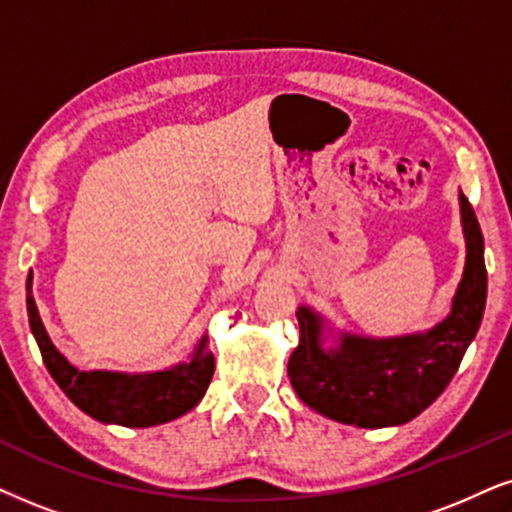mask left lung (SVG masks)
<instances>
[{
    "mask_svg": "<svg viewBox=\"0 0 512 512\" xmlns=\"http://www.w3.org/2000/svg\"><path fill=\"white\" fill-rule=\"evenodd\" d=\"M465 267L449 314L428 331L368 338L333 328L326 316L300 304V345L288 378L309 409L354 428H392L420 416L451 383L465 349L480 331L487 304L484 238L463 193Z\"/></svg>",
    "mask_w": 512,
    "mask_h": 512,
    "instance_id": "obj_1",
    "label": "left lung"
}]
</instances>
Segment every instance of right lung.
<instances>
[{
	"instance_id": "add662e5",
	"label": "right lung",
	"mask_w": 512,
	"mask_h": 512,
	"mask_svg": "<svg viewBox=\"0 0 512 512\" xmlns=\"http://www.w3.org/2000/svg\"><path fill=\"white\" fill-rule=\"evenodd\" d=\"M30 331L40 345L44 366L66 392L77 409L106 425L151 428L170 423L196 409L208 392L215 373V357L210 354L208 333L193 347L191 357L179 364L146 373L122 371H80L58 352L44 328L40 309L32 297V271L25 283Z\"/></svg>"
}]
</instances>
